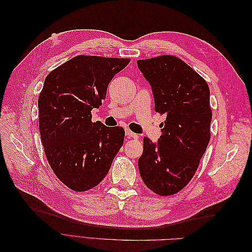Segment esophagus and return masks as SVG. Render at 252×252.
<instances>
[{
  "label": "esophagus",
  "instance_id": "1",
  "mask_svg": "<svg viewBox=\"0 0 252 252\" xmlns=\"http://www.w3.org/2000/svg\"><path fill=\"white\" fill-rule=\"evenodd\" d=\"M125 133H126V135H127V138H129V139H130V138H132V139H138V138H139L138 134L132 132L131 130H129V129H126Z\"/></svg>",
  "mask_w": 252,
  "mask_h": 252
}]
</instances>
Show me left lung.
<instances>
[{
    "mask_svg": "<svg viewBox=\"0 0 252 252\" xmlns=\"http://www.w3.org/2000/svg\"><path fill=\"white\" fill-rule=\"evenodd\" d=\"M155 96V110L166 114L158 143L143 140L141 178L158 195H171L193 178L210 140L212 112L208 84L177 57L138 60Z\"/></svg>",
    "mask_w": 252,
    "mask_h": 252,
    "instance_id": "8db88e82",
    "label": "left lung"
}]
</instances>
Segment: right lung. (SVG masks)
Masks as SVG:
<instances>
[{"instance_id": "1", "label": "right lung", "mask_w": 252, "mask_h": 252, "mask_svg": "<svg viewBox=\"0 0 252 252\" xmlns=\"http://www.w3.org/2000/svg\"><path fill=\"white\" fill-rule=\"evenodd\" d=\"M130 59L78 56L52 70L39 96L45 155L59 180L74 191L100 184L123 146V127L91 121L110 81Z\"/></svg>"}]
</instances>
